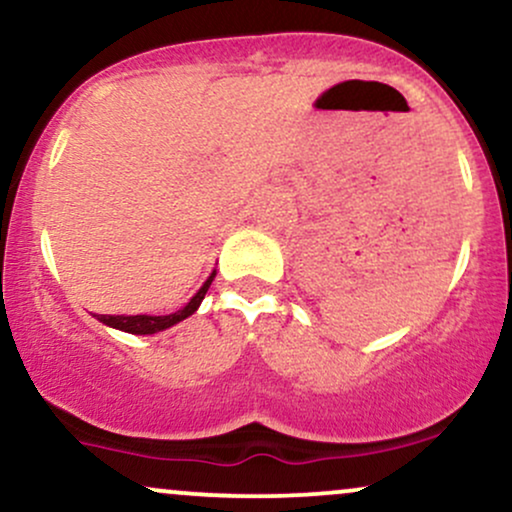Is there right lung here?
<instances>
[{"instance_id": "obj_1", "label": "right lung", "mask_w": 512, "mask_h": 512, "mask_svg": "<svg viewBox=\"0 0 512 512\" xmlns=\"http://www.w3.org/2000/svg\"><path fill=\"white\" fill-rule=\"evenodd\" d=\"M214 276H217V269L209 274V279L202 283L200 291L190 298V303L186 307H181L178 312H171V315H95V317L100 319L102 324L112 326V329L126 331V334H138V336L157 334V331L169 329V326L183 322V319L193 315L197 307H200L202 298H205V293L209 291V286H212Z\"/></svg>"}]
</instances>
